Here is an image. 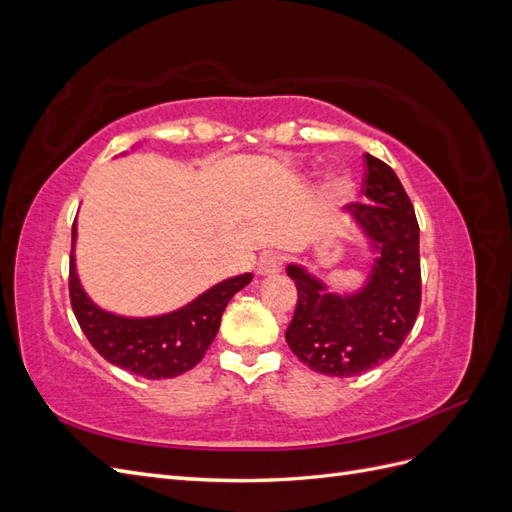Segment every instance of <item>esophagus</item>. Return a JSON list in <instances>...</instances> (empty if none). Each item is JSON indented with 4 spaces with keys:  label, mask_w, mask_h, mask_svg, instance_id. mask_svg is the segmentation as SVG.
Listing matches in <instances>:
<instances>
[{
    "label": "esophagus",
    "mask_w": 512,
    "mask_h": 512,
    "mask_svg": "<svg viewBox=\"0 0 512 512\" xmlns=\"http://www.w3.org/2000/svg\"><path fill=\"white\" fill-rule=\"evenodd\" d=\"M280 271H282V256H277V254H273V252L262 254V256L258 258V262H256V273L262 275V277L277 275Z\"/></svg>",
    "instance_id": "esophagus-1"
}]
</instances>
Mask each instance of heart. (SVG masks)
Listing matches in <instances>:
<instances>
[{
	"mask_svg": "<svg viewBox=\"0 0 512 512\" xmlns=\"http://www.w3.org/2000/svg\"><path fill=\"white\" fill-rule=\"evenodd\" d=\"M331 194L339 200H350L354 196V181L348 175H337L331 181Z\"/></svg>",
	"mask_w": 512,
	"mask_h": 512,
	"instance_id": "obj_1",
	"label": "heart"
}]
</instances>
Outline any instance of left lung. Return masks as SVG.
<instances>
[{
	"mask_svg": "<svg viewBox=\"0 0 512 512\" xmlns=\"http://www.w3.org/2000/svg\"><path fill=\"white\" fill-rule=\"evenodd\" d=\"M365 196L346 211L367 243L369 271L359 290L333 292L305 265L286 267L299 301L286 342L318 374L352 378L389 361L421 307V258L414 207L395 170L367 153Z\"/></svg>",
	"mask_w": 512,
	"mask_h": 512,
	"instance_id": "obj_1",
	"label": "left lung"
}]
</instances>
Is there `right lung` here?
<instances>
[{
    "label": "right lung",
    "mask_w": 512,
    "mask_h": 512,
    "mask_svg": "<svg viewBox=\"0 0 512 512\" xmlns=\"http://www.w3.org/2000/svg\"><path fill=\"white\" fill-rule=\"evenodd\" d=\"M76 237H79V228L74 222L70 301L76 320L89 344L108 363L149 380L175 378L203 359L218 335L228 301L254 277L252 273L228 277L173 312L158 316H123L100 307L85 292L79 271H76Z\"/></svg>",
    "instance_id": "1"
}]
</instances>
